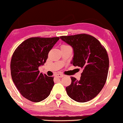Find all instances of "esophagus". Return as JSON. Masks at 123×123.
I'll use <instances>...</instances> for the list:
<instances>
[{"instance_id":"1","label":"esophagus","mask_w":123,"mask_h":123,"mask_svg":"<svg viewBox=\"0 0 123 123\" xmlns=\"http://www.w3.org/2000/svg\"><path fill=\"white\" fill-rule=\"evenodd\" d=\"M56 76L59 77V78H63V77L64 76V75H63V74H57L56 75Z\"/></svg>"}]
</instances>
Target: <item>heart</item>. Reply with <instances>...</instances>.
<instances>
[{
    "mask_svg": "<svg viewBox=\"0 0 123 123\" xmlns=\"http://www.w3.org/2000/svg\"><path fill=\"white\" fill-rule=\"evenodd\" d=\"M66 46H68V45H62L61 46V47H66Z\"/></svg>",
    "mask_w": 123,
    "mask_h": 123,
    "instance_id": "b5f03b06",
    "label": "heart"
}]
</instances>
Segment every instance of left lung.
I'll use <instances>...</instances> for the list:
<instances>
[{
  "instance_id": "1",
  "label": "left lung",
  "mask_w": 123,
  "mask_h": 123,
  "mask_svg": "<svg viewBox=\"0 0 123 123\" xmlns=\"http://www.w3.org/2000/svg\"><path fill=\"white\" fill-rule=\"evenodd\" d=\"M60 38L73 48L74 66L83 69L80 80L71 77V84L66 88L67 95L80 103L93 99L107 80L109 69L107 50L98 39L88 34L62 36Z\"/></svg>"
}]
</instances>
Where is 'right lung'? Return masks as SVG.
Masks as SVG:
<instances>
[{"mask_svg": "<svg viewBox=\"0 0 123 123\" xmlns=\"http://www.w3.org/2000/svg\"><path fill=\"white\" fill-rule=\"evenodd\" d=\"M59 39L30 37L23 42L12 56V79L21 95L30 101L43 100L54 87V78L40 73L39 67L46 62L48 53Z\"/></svg>", "mask_w": 123, "mask_h": 123, "instance_id": "obj_1", "label": "right lung"}]
</instances>
